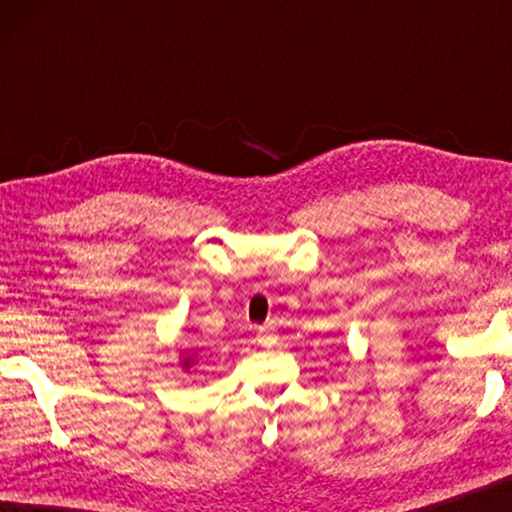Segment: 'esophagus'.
<instances>
[{
    "label": "esophagus",
    "mask_w": 512,
    "mask_h": 512,
    "mask_svg": "<svg viewBox=\"0 0 512 512\" xmlns=\"http://www.w3.org/2000/svg\"><path fill=\"white\" fill-rule=\"evenodd\" d=\"M272 340H275V333H272L270 326H261V328H258V333H256V342H258V345L270 347Z\"/></svg>",
    "instance_id": "34e87169"
}]
</instances>
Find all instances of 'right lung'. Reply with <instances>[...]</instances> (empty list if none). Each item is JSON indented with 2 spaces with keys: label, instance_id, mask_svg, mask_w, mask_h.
<instances>
[{
  "label": "right lung",
  "instance_id": "add662e5",
  "mask_svg": "<svg viewBox=\"0 0 512 512\" xmlns=\"http://www.w3.org/2000/svg\"><path fill=\"white\" fill-rule=\"evenodd\" d=\"M184 368H191V359H184V363H181Z\"/></svg>",
  "mask_w": 512,
  "mask_h": 512
}]
</instances>
